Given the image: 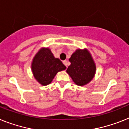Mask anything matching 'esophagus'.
<instances>
[{
	"instance_id": "obj_1",
	"label": "esophagus",
	"mask_w": 129,
	"mask_h": 129,
	"mask_svg": "<svg viewBox=\"0 0 129 129\" xmlns=\"http://www.w3.org/2000/svg\"><path fill=\"white\" fill-rule=\"evenodd\" d=\"M63 64H64V65L66 66V67H67V65H68V62H67V60H64L63 61Z\"/></svg>"
}]
</instances>
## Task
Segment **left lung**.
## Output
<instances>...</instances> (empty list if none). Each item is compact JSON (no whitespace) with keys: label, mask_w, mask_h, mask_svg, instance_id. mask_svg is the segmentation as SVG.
I'll return each instance as SVG.
<instances>
[{"label":"left lung","mask_w":129,"mask_h":129,"mask_svg":"<svg viewBox=\"0 0 129 129\" xmlns=\"http://www.w3.org/2000/svg\"><path fill=\"white\" fill-rule=\"evenodd\" d=\"M71 65L67 72L78 86L88 84L95 76L96 65L91 53L87 49H78L69 58Z\"/></svg>","instance_id":"8db88e82"}]
</instances>
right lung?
<instances>
[{
	"instance_id": "obj_1",
	"label": "right lung",
	"mask_w": 129,
	"mask_h": 129,
	"mask_svg": "<svg viewBox=\"0 0 129 129\" xmlns=\"http://www.w3.org/2000/svg\"><path fill=\"white\" fill-rule=\"evenodd\" d=\"M65 69L66 67L61 60L55 58L48 47L41 48L31 62V71L34 78L42 86L51 84L56 74Z\"/></svg>"
}]
</instances>
